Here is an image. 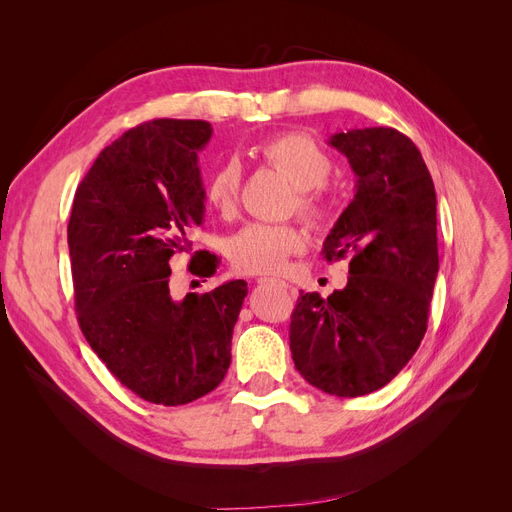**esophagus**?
Masks as SVG:
<instances>
[{"label": "esophagus", "instance_id": "34e87169", "mask_svg": "<svg viewBox=\"0 0 512 512\" xmlns=\"http://www.w3.org/2000/svg\"><path fill=\"white\" fill-rule=\"evenodd\" d=\"M257 282H259V284H270V282H272V284H280V286H284V288H290L286 282H280V280H274V278H257Z\"/></svg>", "mask_w": 512, "mask_h": 512}]
</instances>
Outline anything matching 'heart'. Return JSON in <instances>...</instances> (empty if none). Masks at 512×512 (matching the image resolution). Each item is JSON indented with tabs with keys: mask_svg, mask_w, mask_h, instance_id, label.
<instances>
[{
	"mask_svg": "<svg viewBox=\"0 0 512 512\" xmlns=\"http://www.w3.org/2000/svg\"><path fill=\"white\" fill-rule=\"evenodd\" d=\"M257 157L265 166L280 172L294 186L297 213L309 224H321L328 215L324 184L334 164L330 155L301 132H284L257 145ZM240 195V166L224 161L205 182V201L215 211L230 218ZM305 234L292 224H249L228 242V257L238 272L278 274L288 259L305 249Z\"/></svg>",
	"mask_w": 512,
	"mask_h": 512,
	"instance_id": "obj_1",
	"label": "heart"
}]
</instances>
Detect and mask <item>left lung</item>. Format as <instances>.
Returning a JSON list of instances; mask_svg holds the SVG:
<instances>
[{"instance_id":"8db88e82","label":"left lung","mask_w":512,"mask_h":512,"mask_svg":"<svg viewBox=\"0 0 512 512\" xmlns=\"http://www.w3.org/2000/svg\"><path fill=\"white\" fill-rule=\"evenodd\" d=\"M355 199L324 242L326 261L351 255L348 282L328 299L301 292L290 315V351L303 378L355 398L384 388L427 330L438 276L436 188L415 143L378 126L338 132Z\"/></svg>"}]
</instances>
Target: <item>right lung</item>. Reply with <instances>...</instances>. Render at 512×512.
Instances as JSON below:
<instances>
[{
	"instance_id": "right-lung-1",
	"label": "right lung",
	"mask_w": 512,
	"mask_h": 512,
	"mask_svg": "<svg viewBox=\"0 0 512 512\" xmlns=\"http://www.w3.org/2000/svg\"><path fill=\"white\" fill-rule=\"evenodd\" d=\"M205 120H149L105 147L78 184L68 222L74 307L97 357L137 396L164 407L220 386L247 282L170 292V259L191 253L205 191L197 151ZM220 259L195 251L188 270L211 278Z\"/></svg>"
}]
</instances>
